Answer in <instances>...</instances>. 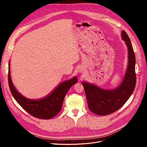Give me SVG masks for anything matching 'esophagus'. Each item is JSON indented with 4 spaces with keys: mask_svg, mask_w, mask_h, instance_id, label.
Wrapping results in <instances>:
<instances>
[{
    "mask_svg": "<svg viewBox=\"0 0 147 147\" xmlns=\"http://www.w3.org/2000/svg\"><path fill=\"white\" fill-rule=\"evenodd\" d=\"M80 71H81V72H82V71H84L83 68H81V69H80Z\"/></svg>",
    "mask_w": 147,
    "mask_h": 147,
    "instance_id": "34e87169",
    "label": "esophagus"
}]
</instances>
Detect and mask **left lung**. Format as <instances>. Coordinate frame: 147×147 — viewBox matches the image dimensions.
Returning a JSON list of instances; mask_svg holds the SVG:
<instances>
[{
  "label": "left lung",
  "mask_w": 147,
  "mask_h": 147,
  "mask_svg": "<svg viewBox=\"0 0 147 147\" xmlns=\"http://www.w3.org/2000/svg\"><path fill=\"white\" fill-rule=\"evenodd\" d=\"M121 38L127 47L128 64L124 78L114 89H102L94 84L83 82L89 109L99 115H106L116 111L124 105L132 94L136 85L135 55L130 38L123 30Z\"/></svg>",
  "instance_id": "1"
}]
</instances>
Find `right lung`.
Instances as JSON below:
<instances>
[{
    "label": "right lung",
    "mask_w": 147,
    "mask_h": 147,
    "mask_svg": "<svg viewBox=\"0 0 147 147\" xmlns=\"http://www.w3.org/2000/svg\"><path fill=\"white\" fill-rule=\"evenodd\" d=\"M77 82L78 78L74 76L72 79L59 84L49 94L44 98L38 99H28L19 93L15 88L11 79L9 62L8 83L11 94L23 109L36 118L50 119L57 115L62 109L68 90Z\"/></svg>",
    "instance_id": "right-lung-1"
}]
</instances>
